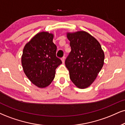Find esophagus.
<instances>
[{
  "mask_svg": "<svg viewBox=\"0 0 125 125\" xmlns=\"http://www.w3.org/2000/svg\"><path fill=\"white\" fill-rule=\"evenodd\" d=\"M61 60H62V62L64 63V61H65V57L63 56L62 58H61Z\"/></svg>",
  "mask_w": 125,
  "mask_h": 125,
  "instance_id": "34e87169",
  "label": "esophagus"
}]
</instances>
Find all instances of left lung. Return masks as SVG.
Instances as JSON below:
<instances>
[{
	"instance_id": "8db88e82",
	"label": "left lung",
	"mask_w": 125,
	"mask_h": 125,
	"mask_svg": "<svg viewBox=\"0 0 125 125\" xmlns=\"http://www.w3.org/2000/svg\"><path fill=\"white\" fill-rule=\"evenodd\" d=\"M71 51L65 59L66 67L72 82L80 89L89 87L94 81L104 60L99 42L84 31L67 34Z\"/></svg>"
}]
</instances>
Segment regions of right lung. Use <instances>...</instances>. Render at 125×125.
Masks as SVG:
<instances>
[{"mask_svg": "<svg viewBox=\"0 0 125 125\" xmlns=\"http://www.w3.org/2000/svg\"><path fill=\"white\" fill-rule=\"evenodd\" d=\"M53 35L47 32L38 33L26 44L21 62L26 76L32 83L43 88L55 77V69L62 63L56 56L57 46Z\"/></svg>", "mask_w": 125, "mask_h": 125, "instance_id": "obj_1", "label": "right lung"}]
</instances>
